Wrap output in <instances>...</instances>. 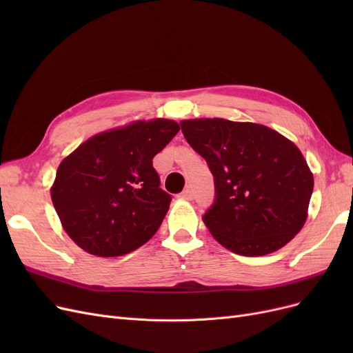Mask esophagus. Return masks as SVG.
Here are the masks:
<instances>
[{
  "mask_svg": "<svg viewBox=\"0 0 353 353\" xmlns=\"http://www.w3.org/2000/svg\"><path fill=\"white\" fill-rule=\"evenodd\" d=\"M178 197L183 199V200H191V199H193V190L185 188V190L183 191V193L178 194Z\"/></svg>",
  "mask_w": 353,
  "mask_h": 353,
  "instance_id": "1",
  "label": "esophagus"
}]
</instances>
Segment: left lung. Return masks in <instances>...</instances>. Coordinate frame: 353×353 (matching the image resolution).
Here are the masks:
<instances>
[{
    "label": "left lung",
    "mask_w": 353,
    "mask_h": 353,
    "mask_svg": "<svg viewBox=\"0 0 353 353\" xmlns=\"http://www.w3.org/2000/svg\"><path fill=\"white\" fill-rule=\"evenodd\" d=\"M188 144L206 160L216 199L203 222L219 244L265 256L305 225L314 175L297 145L271 128L221 117L181 121Z\"/></svg>",
    "instance_id": "1"
}]
</instances>
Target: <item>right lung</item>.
I'll return each mask as SVG.
<instances>
[{
  "label": "right lung",
  "mask_w": 353,
  "mask_h": 353,
  "mask_svg": "<svg viewBox=\"0 0 353 353\" xmlns=\"http://www.w3.org/2000/svg\"><path fill=\"white\" fill-rule=\"evenodd\" d=\"M178 131L172 119L134 121L95 134L61 160L51 200L74 244L114 258L154 236L170 196L159 188L153 157Z\"/></svg>",
  "instance_id": "1"
}]
</instances>
